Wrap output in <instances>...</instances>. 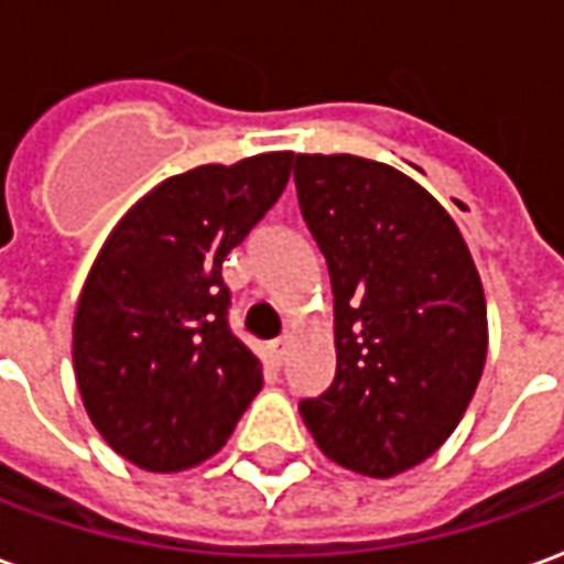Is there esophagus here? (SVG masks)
Here are the masks:
<instances>
[{
    "mask_svg": "<svg viewBox=\"0 0 564 564\" xmlns=\"http://www.w3.org/2000/svg\"><path fill=\"white\" fill-rule=\"evenodd\" d=\"M288 357V339H276V343H270V360L276 364V367H282Z\"/></svg>",
    "mask_w": 564,
    "mask_h": 564,
    "instance_id": "34e87169",
    "label": "esophagus"
}]
</instances>
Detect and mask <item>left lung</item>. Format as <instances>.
Listing matches in <instances>:
<instances>
[{"mask_svg":"<svg viewBox=\"0 0 564 564\" xmlns=\"http://www.w3.org/2000/svg\"><path fill=\"white\" fill-rule=\"evenodd\" d=\"M300 216L327 261L336 376L300 400L333 463L390 478L435 454L475 397L487 303L463 234L426 188L360 155L294 159Z\"/></svg>","mask_w":564,"mask_h":564,"instance_id":"obj_1","label":"left lung"}]
</instances>
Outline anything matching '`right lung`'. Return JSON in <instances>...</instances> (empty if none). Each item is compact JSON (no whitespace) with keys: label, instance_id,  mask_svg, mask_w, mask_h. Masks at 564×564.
Masks as SVG:
<instances>
[{"label":"right lung","instance_id":"obj_1","mask_svg":"<svg viewBox=\"0 0 564 564\" xmlns=\"http://www.w3.org/2000/svg\"><path fill=\"white\" fill-rule=\"evenodd\" d=\"M294 152L164 180L101 246L74 315V372L96 430L147 471L219 451L261 390L231 333L221 261L285 192Z\"/></svg>","mask_w":564,"mask_h":564}]
</instances>
